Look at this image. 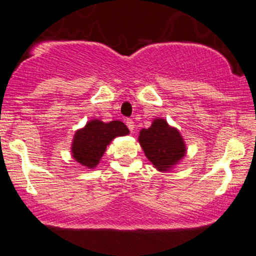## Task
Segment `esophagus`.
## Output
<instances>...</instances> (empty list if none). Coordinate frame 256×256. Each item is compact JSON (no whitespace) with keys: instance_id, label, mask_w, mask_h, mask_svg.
<instances>
[{"instance_id":"34e87169","label":"esophagus","mask_w":256,"mask_h":256,"mask_svg":"<svg viewBox=\"0 0 256 256\" xmlns=\"http://www.w3.org/2000/svg\"><path fill=\"white\" fill-rule=\"evenodd\" d=\"M126 125H128V130H130L131 132H134V122L132 120V119H126Z\"/></svg>"}]
</instances>
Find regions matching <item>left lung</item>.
Returning a JSON list of instances; mask_svg holds the SVG:
<instances>
[{
    "mask_svg": "<svg viewBox=\"0 0 256 256\" xmlns=\"http://www.w3.org/2000/svg\"><path fill=\"white\" fill-rule=\"evenodd\" d=\"M139 144L145 156L160 171H168L186 154V148L178 130L158 118L139 132Z\"/></svg>",
    "mask_w": 256,
    "mask_h": 256,
    "instance_id": "1",
    "label": "left lung"
}]
</instances>
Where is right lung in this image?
<instances>
[{"label":"right lung","mask_w":256,"mask_h":256,"mask_svg":"<svg viewBox=\"0 0 256 256\" xmlns=\"http://www.w3.org/2000/svg\"><path fill=\"white\" fill-rule=\"evenodd\" d=\"M128 128L120 120L102 122L93 119L76 132L72 143V156L78 163L88 169L98 166L106 146L113 138L128 134Z\"/></svg>","instance_id":"1"}]
</instances>
